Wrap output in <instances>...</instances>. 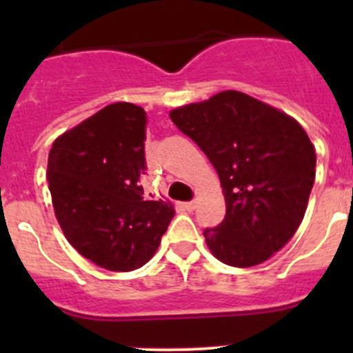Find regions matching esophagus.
I'll return each mask as SVG.
<instances>
[{
	"mask_svg": "<svg viewBox=\"0 0 353 353\" xmlns=\"http://www.w3.org/2000/svg\"><path fill=\"white\" fill-rule=\"evenodd\" d=\"M183 208L189 212H192L196 208V201H187V203H183Z\"/></svg>",
	"mask_w": 353,
	"mask_h": 353,
	"instance_id": "34e87169",
	"label": "esophagus"
}]
</instances>
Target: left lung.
I'll list each match as a JSON object with an SVG mask.
<instances>
[{"instance_id": "1", "label": "left lung", "mask_w": 353, "mask_h": 353, "mask_svg": "<svg viewBox=\"0 0 353 353\" xmlns=\"http://www.w3.org/2000/svg\"><path fill=\"white\" fill-rule=\"evenodd\" d=\"M170 118L219 174L226 217L203 232L212 254L240 269L272 258L301 226L316 173L301 123L235 90L171 109Z\"/></svg>"}]
</instances>
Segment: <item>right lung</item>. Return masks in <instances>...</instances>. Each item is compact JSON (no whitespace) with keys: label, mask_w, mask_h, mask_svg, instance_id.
<instances>
[{"label":"right lung","mask_w":353,"mask_h":353,"mask_svg":"<svg viewBox=\"0 0 353 353\" xmlns=\"http://www.w3.org/2000/svg\"><path fill=\"white\" fill-rule=\"evenodd\" d=\"M145 109L114 102L54 139L48 180L54 215L79 254L130 272L157 251L173 219L170 201H145Z\"/></svg>","instance_id":"right-lung-1"}]
</instances>
